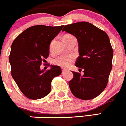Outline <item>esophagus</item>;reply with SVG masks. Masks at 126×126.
<instances>
[{
	"instance_id": "34e87169",
	"label": "esophagus",
	"mask_w": 126,
	"mask_h": 126,
	"mask_svg": "<svg viewBox=\"0 0 126 126\" xmlns=\"http://www.w3.org/2000/svg\"><path fill=\"white\" fill-rule=\"evenodd\" d=\"M66 72V69H65V68H62V72H63V73H65V72Z\"/></svg>"
}]
</instances>
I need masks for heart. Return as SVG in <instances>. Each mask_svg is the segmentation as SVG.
<instances>
[{"label":"heart","mask_w":126,"mask_h":126,"mask_svg":"<svg viewBox=\"0 0 126 126\" xmlns=\"http://www.w3.org/2000/svg\"><path fill=\"white\" fill-rule=\"evenodd\" d=\"M70 37H73V36L69 34L65 35L63 36V39L65 38H70ZM52 44H53V43L50 44L49 49H51ZM73 60H74V58L72 56H61L58 57L54 59V63L57 65L66 68V67H68V66H70V65L73 61Z\"/></svg>","instance_id":"1"}]
</instances>
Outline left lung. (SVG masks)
Returning a JSON list of instances; mask_svg holds the SVG:
<instances>
[{
    "mask_svg": "<svg viewBox=\"0 0 126 126\" xmlns=\"http://www.w3.org/2000/svg\"><path fill=\"white\" fill-rule=\"evenodd\" d=\"M62 31L74 35L78 43L79 57L75 66L83 68L84 74L73 72L68 83L74 96L82 100H91L105 89L112 68L113 50L108 35L88 22L65 25Z\"/></svg>",
    "mask_w": 126,
    "mask_h": 126,
    "instance_id": "8db88e82",
    "label": "left lung"
}]
</instances>
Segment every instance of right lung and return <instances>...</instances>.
I'll use <instances>...</instances> for the list:
<instances>
[{"label":"right lung","mask_w":126,"mask_h":126,"mask_svg":"<svg viewBox=\"0 0 126 126\" xmlns=\"http://www.w3.org/2000/svg\"><path fill=\"white\" fill-rule=\"evenodd\" d=\"M63 26L37 25L21 33L13 41L9 62L11 73L22 94L30 99L43 98L51 91L53 78L62 73L59 66L40 70L42 61L49 54V45Z\"/></svg>","instance_id":"1"}]
</instances>
